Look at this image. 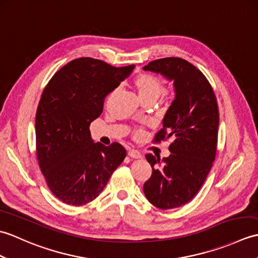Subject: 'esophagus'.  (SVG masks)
Listing matches in <instances>:
<instances>
[{"mask_svg":"<svg viewBox=\"0 0 258 258\" xmlns=\"http://www.w3.org/2000/svg\"><path fill=\"white\" fill-rule=\"evenodd\" d=\"M128 156L132 157V158H142V157H143V155H142L141 153L139 151H136V150H130L128 151Z\"/></svg>","mask_w":258,"mask_h":258,"instance_id":"obj_1","label":"esophagus"}]
</instances>
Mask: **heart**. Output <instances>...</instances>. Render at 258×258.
<instances>
[{
  "label": "heart",
  "instance_id": "heart-1",
  "mask_svg": "<svg viewBox=\"0 0 258 258\" xmlns=\"http://www.w3.org/2000/svg\"><path fill=\"white\" fill-rule=\"evenodd\" d=\"M135 91L138 92L140 100L143 98H156L162 94V81L152 74H141L133 82Z\"/></svg>",
  "mask_w": 258,
  "mask_h": 258
}]
</instances>
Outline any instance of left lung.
I'll use <instances>...</instances> for the list:
<instances>
[{
	"mask_svg": "<svg viewBox=\"0 0 258 258\" xmlns=\"http://www.w3.org/2000/svg\"><path fill=\"white\" fill-rule=\"evenodd\" d=\"M173 82L174 101L155 142L172 139L167 157L146 154L153 173L144 184L151 204L179 207L199 193L215 160L220 115L215 94L200 70L179 57L155 59L143 68Z\"/></svg>",
	"mask_w": 258,
	"mask_h": 258,
	"instance_id": "left-lung-1",
	"label": "left lung"
}]
</instances>
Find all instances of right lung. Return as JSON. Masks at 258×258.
Segmentation results:
<instances>
[{"mask_svg": "<svg viewBox=\"0 0 258 258\" xmlns=\"http://www.w3.org/2000/svg\"><path fill=\"white\" fill-rule=\"evenodd\" d=\"M135 65L114 68L91 57L75 58L54 74L35 117L36 155L52 193L70 205L95 200L126 156L118 143H94L90 124L105 97Z\"/></svg>", "mask_w": 258, "mask_h": 258, "instance_id": "1", "label": "right lung"}]
</instances>
